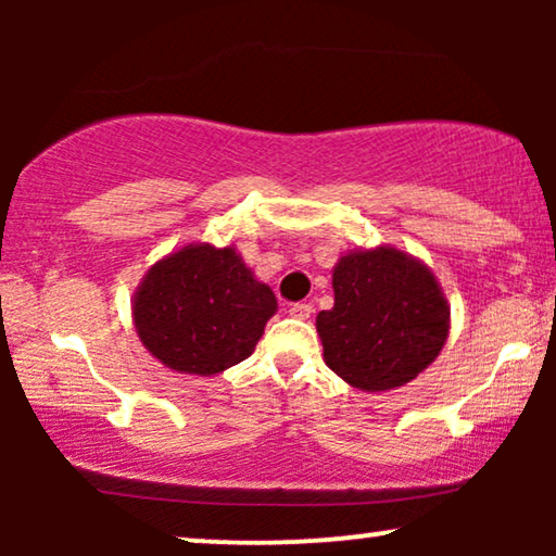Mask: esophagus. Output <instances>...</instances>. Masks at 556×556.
Wrapping results in <instances>:
<instances>
[{"label": "esophagus", "mask_w": 556, "mask_h": 556, "mask_svg": "<svg viewBox=\"0 0 556 556\" xmlns=\"http://www.w3.org/2000/svg\"><path fill=\"white\" fill-rule=\"evenodd\" d=\"M288 314H291L293 318H308L311 314H314V306L306 301H299V303H291V308H288Z\"/></svg>", "instance_id": "obj_1"}]
</instances>
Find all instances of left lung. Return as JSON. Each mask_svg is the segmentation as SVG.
<instances>
[{"instance_id": "1", "label": "left lung", "mask_w": 556, "mask_h": 556, "mask_svg": "<svg viewBox=\"0 0 556 556\" xmlns=\"http://www.w3.org/2000/svg\"><path fill=\"white\" fill-rule=\"evenodd\" d=\"M333 308L316 316L326 367L364 392L402 387L428 369L451 331L438 278L392 245L349 250L333 265Z\"/></svg>"}]
</instances>
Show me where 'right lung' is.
Masks as SVG:
<instances>
[{
    "label": "right lung",
    "instance_id": "add662e5",
    "mask_svg": "<svg viewBox=\"0 0 556 556\" xmlns=\"http://www.w3.org/2000/svg\"><path fill=\"white\" fill-rule=\"evenodd\" d=\"M278 311L232 245L192 242L147 270L131 301L141 344L179 375L212 377L255 352Z\"/></svg>",
    "mask_w": 556,
    "mask_h": 556
}]
</instances>
